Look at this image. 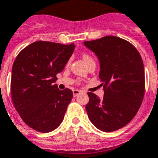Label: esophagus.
<instances>
[{
	"mask_svg": "<svg viewBox=\"0 0 158 158\" xmlns=\"http://www.w3.org/2000/svg\"><path fill=\"white\" fill-rule=\"evenodd\" d=\"M81 90H78V89H73V96L74 97H77V96H78L79 94H81Z\"/></svg>",
	"mask_w": 158,
	"mask_h": 158,
	"instance_id": "obj_1",
	"label": "esophagus"
}]
</instances>
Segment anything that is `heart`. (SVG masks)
Instances as JSON below:
<instances>
[{"label":"heart","instance_id":"obj_1","mask_svg":"<svg viewBox=\"0 0 158 158\" xmlns=\"http://www.w3.org/2000/svg\"><path fill=\"white\" fill-rule=\"evenodd\" d=\"M82 57H83V59H84V60L85 61L87 64H88L89 62H90V61H92V60H94V59H93V57L90 55H89L88 53H83L82 54Z\"/></svg>","mask_w":158,"mask_h":158}]
</instances>
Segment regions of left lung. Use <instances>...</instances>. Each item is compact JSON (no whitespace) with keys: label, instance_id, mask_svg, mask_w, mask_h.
Returning a JSON list of instances; mask_svg holds the SVG:
<instances>
[{"label":"left lung","instance_id":"8db88e82","mask_svg":"<svg viewBox=\"0 0 158 158\" xmlns=\"http://www.w3.org/2000/svg\"><path fill=\"white\" fill-rule=\"evenodd\" d=\"M84 44L98 56L104 97L89 92L85 110L96 127L113 132L129 123L145 95V71L139 52L128 40L106 36Z\"/></svg>","mask_w":158,"mask_h":158}]
</instances>
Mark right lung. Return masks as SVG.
Segmentation results:
<instances>
[{
  "label": "right lung",
  "instance_id": "obj_1",
  "mask_svg": "<svg viewBox=\"0 0 158 158\" xmlns=\"http://www.w3.org/2000/svg\"><path fill=\"white\" fill-rule=\"evenodd\" d=\"M74 44L38 40L23 48L12 71L13 106L29 127L48 133L58 127L73 98V91L54 85L56 74L64 69L74 50Z\"/></svg>",
  "mask_w": 158,
  "mask_h": 158
}]
</instances>
